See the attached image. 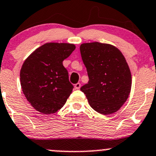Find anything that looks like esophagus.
I'll use <instances>...</instances> for the list:
<instances>
[{
	"label": "esophagus",
	"instance_id": "obj_1",
	"mask_svg": "<svg viewBox=\"0 0 156 156\" xmlns=\"http://www.w3.org/2000/svg\"><path fill=\"white\" fill-rule=\"evenodd\" d=\"M80 87H81V84H80V83H77V84H75V89L78 90V89H80Z\"/></svg>",
	"mask_w": 156,
	"mask_h": 156
}]
</instances>
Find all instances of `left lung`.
<instances>
[{
	"label": "left lung",
	"mask_w": 156,
	"mask_h": 156,
	"mask_svg": "<svg viewBox=\"0 0 156 156\" xmlns=\"http://www.w3.org/2000/svg\"><path fill=\"white\" fill-rule=\"evenodd\" d=\"M89 81L81 87L88 103L103 115L116 112L131 90L130 70L122 52L109 44L91 42L80 46Z\"/></svg>",
	"instance_id": "8db88e82"
}]
</instances>
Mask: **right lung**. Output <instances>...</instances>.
Instances as JSON below:
<instances>
[{"label":"right lung","instance_id":"1","mask_svg":"<svg viewBox=\"0 0 156 156\" xmlns=\"http://www.w3.org/2000/svg\"><path fill=\"white\" fill-rule=\"evenodd\" d=\"M75 49L73 44L46 43L23 62L20 70L23 92L32 107L42 114L57 112L72 94L73 85L62 62Z\"/></svg>","mask_w":156,"mask_h":156}]
</instances>
